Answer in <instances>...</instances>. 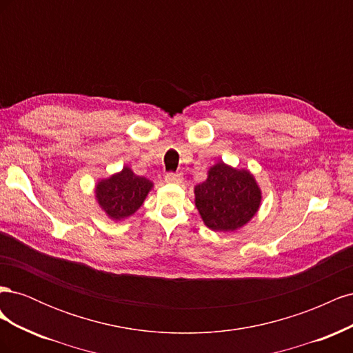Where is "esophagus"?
Wrapping results in <instances>:
<instances>
[{
	"instance_id": "1",
	"label": "esophagus",
	"mask_w": 353,
	"mask_h": 353,
	"mask_svg": "<svg viewBox=\"0 0 353 353\" xmlns=\"http://www.w3.org/2000/svg\"><path fill=\"white\" fill-rule=\"evenodd\" d=\"M165 181L170 184H179V183H183V176H181L179 174H168L165 176Z\"/></svg>"
}]
</instances>
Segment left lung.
Returning <instances> with one entry per match:
<instances>
[{"label": "left lung", "instance_id": "obj_1", "mask_svg": "<svg viewBox=\"0 0 353 353\" xmlns=\"http://www.w3.org/2000/svg\"><path fill=\"white\" fill-rule=\"evenodd\" d=\"M194 203L208 228L230 232L254 218L262 203V190L249 169L232 168L221 160L194 187Z\"/></svg>", "mask_w": 353, "mask_h": 353}]
</instances>
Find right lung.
Returning <instances> with one entry per match:
<instances>
[{
	"mask_svg": "<svg viewBox=\"0 0 353 353\" xmlns=\"http://www.w3.org/2000/svg\"><path fill=\"white\" fill-rule=\"evenodd\" d=\"M153 187L150 179L135 175L130 166H123L119 172L99 179L94 196L105 216L114 222H122L143 206Z\"/></svg>",
	"mask_w": 353,
	"mask_h": 353,
	"instance_id": "obj_1",
	"label": "right lung"
}]
</instances>
